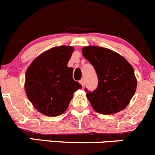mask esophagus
Wrapping results in <instances>:
<instances>
[{
  "instance_id": "34e87169",
  "label": "esophagus",
  "mask_w": 155,
  "mask_h": 155,
  "mask_svg": "<svg viewBox=\"0 0 155 155\" xmlns=\"http://www.w3.org/2000/svg\"><path fill=\"white\" fill-rule=\"evenodd\" d=\"M80 83L82 84V86L84 87V84H85V81H84V79H81V80L80 81Z\"/></svg>"
}]
</instances>
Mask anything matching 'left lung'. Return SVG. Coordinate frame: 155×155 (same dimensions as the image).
<instances>
[{"mask_svg": "<svg viewBox=\"0 0 155 155\" xmlns=\"http://www.w3.org/2000/svg\"><path fill=\"white\" fill-rule=\"evenodd\" d=\"M82 54L96 71L98 87L86 95L97 113L110 115L125 109L137 89L134 70L119 53L107 48L84 46Z\"/></svg>", "mask_w": 155, "mask_h": 155, "instance_id": "obj_1", "label": "left lung"}]
</instances>
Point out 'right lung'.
I'll return each mask as SVG.
<instances>
[{
	"mask_svg": "<svg viewBox=\"0 0 155 155\" xmlns=\"http://www.w3.org/2000/svg\"><path fill=\"white\" fill-rule=\"evenodd\" d=\"M73 46H55L41 53L25 72V91L35 109L47 116H58L67 110L74 92L82 88L73 79L68 63Z\"/></svg>",
	"mask_w": 155,
	"mask_h": 155,
	"instance_id": "right-lung-1",
	"label": "right lung"
}]
</instances>
